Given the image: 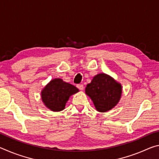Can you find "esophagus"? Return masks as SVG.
Returning a JSON list of instances; mask_svg holds the SVG:
<instances>
[{
    "label": "esophagus",
    "instance_id": "esophagus-1",
    "mask_svg": "<svg viewBox=\"0 0 159 159\" xmlns=\"http://www.w3.org/2000/svg\"><path fill=\"white\" fill-rule=\"evenodd\" d=\"M76 87L79 88V90H83V85H82V84H79V85H76Z\"/></svg>",
    "mask_w": 159,
    "mask_h": 159
}]
</instances>
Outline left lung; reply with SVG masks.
<instances>
[{
  "instance_id": "1",
  "label": "left lung",
  "mask_w": 159,
  "mask_h": 159,
  "mask_svg": "<svg viewBox=\"0 0 159 159\" xmlns=\"http://www.w3.org/2000/svg\"><path fill=\"white\" fill-rule=\"evenodd\" d=\"M121 93L120 84L105 74L96 75L85 88V93L99 112H105L114 108L120 100Z\"/></svg>"
}]
</instances>
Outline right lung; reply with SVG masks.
<instances>
[{"instance_id": "right-lung-1", "label": "right lung", "mask_w": 159, "mask_h": 159, "mask_svg": "<svg viewBox=\"0 0 159 159\" xmlns=\"http://www.w3.org/2000/svg\"><path fill=\"white\" fill-rule=\"evenodd\" d=\"M78 91V88L74 85L64 82L60 79H55L51 80L43 90L42 100L52 111H61L69 97Z\"/></svg>"}]
</instances>
